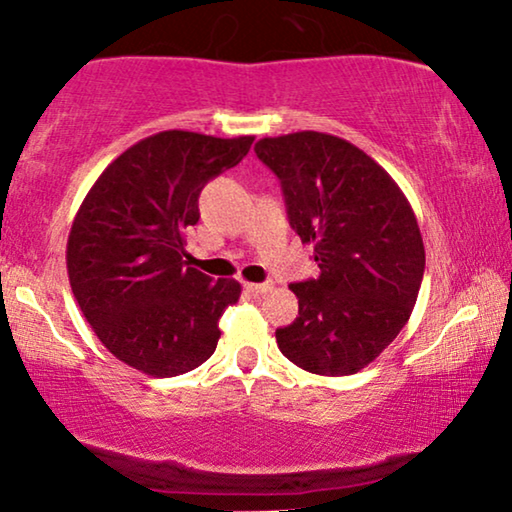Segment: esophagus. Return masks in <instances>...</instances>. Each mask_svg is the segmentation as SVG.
Segmentation results:
<instances>
[{"label":"esophagus","instance_id":"esophagus-1","mask_svg":"<svg viewBox=\"0 0 512 512\" xmlns=\"http://www.w3.org/2000/svg\"><path fill=\"white\" fill-rule=\"evenodd\" d=\"M245 288L254 295H265L272 290V283H245Z\"/></svg>","mask_w":512,"mask_h":512}]
</instances>
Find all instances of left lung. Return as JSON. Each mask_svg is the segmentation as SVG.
Returning <instances> with one entry per match:
<instances>
[{
  "instance_id": "1",
  "label": "left lung",
  "mask_w": 512,
  "mask_h": 512,
  "mask_svg": "<svg viewBox=\"0 0 512 512\" xmlns=\"http://www.w3.org/2000/svg\"><path fill=\"white\" fill-rule=\"evenodd\" d=\"M286 196L293 231L313 245L320 277L290 283L300 316L277 329L283 357L316 375H352L380 357L410 320L426 249L414 210L361 148L325 132L254 146Z\"/></svg>"
}]
</instances>
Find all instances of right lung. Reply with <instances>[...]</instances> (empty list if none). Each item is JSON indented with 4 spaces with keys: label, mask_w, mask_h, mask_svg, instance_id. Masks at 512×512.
Masks as SVG:
<instances>
[{
    "label": "right lung",
    "mask_w": 512,
    "mask_h": 512,
    "mask_svg": "<svg viewBox=\"0 0 512 512\" xmlns=\"http://www.w3.org/2000/svg\"><path fill=\"white\" fill-rule=\"evenodd\" d=\"M251 141L157 132L116 157L84 196L66 247L70 288L123 364L174 377L215 352L219 318L242 288L190 267L183 235L199 222L203 185L235 167Z\"/></svg>",
    "instance_id": "1"
}]
</instances>
